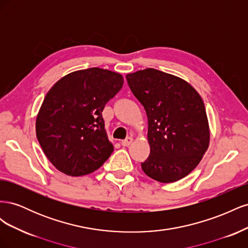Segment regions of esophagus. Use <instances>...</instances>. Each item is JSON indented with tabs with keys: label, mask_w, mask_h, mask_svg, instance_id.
<instances>
[{
	"label": "esophagus",
	"mask_w": 248,
	"mask_h": 248,
	"mask_svg": "<svg viewBox=\"0 0 248 248\" xmlns=\"http://www.w3.org/2000/svg\"><path fill=\"white\" fill-rule=\"evenodd\" d=\"M132 140H133V139L131 138V137H128V138H126L124 140H122L121 141V145L123 146V147H128L131 142H132Z\"/></svg>",
	"instance_id": "1"
}]
</instances>
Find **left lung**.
<instances>
[{"label": "left lung", "mask_w": 248, "mask_h": 248, "mask_svg": "<svg viewBox=\"0 0 248 248\" xmlns=\"http://www.w3.org/2000/svg\"><path fill=\"white\" fill-rule=\"evenodd\" d=\"M133 95L148 117L150 155L141 162L145 174L161 183L186 177L209 147L204 102L188 82L147 68L126 76Z\"/></svg>", "instance_id": "1"}]
</instances>
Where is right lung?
<instances>
[{
    "label": "right lung",
    "mask_w": 248,
    "mask_h": 248,
    "mask_svg": "<svg viewBox=\"0 0 248 248\" xmlns=\"http://www.w3.org/2000/svg\"><path fill=\"white\" fill-rule=\"evenodd\" d=\"M117 72L94 67L67 74L47 92L36 119V136L57 170L78 177L108 160L114 146L102 110L123 87Z\"/></svg>",
    "instance_id": "1"
}]
</instances>
